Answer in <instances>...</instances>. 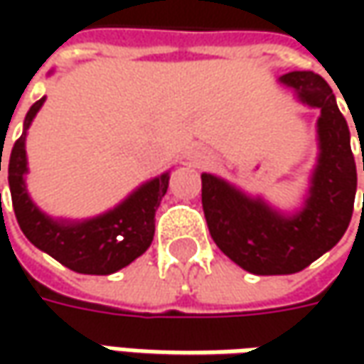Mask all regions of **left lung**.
Listing matches in <instances>:
<instances>
[{
    "label": "left lung",
    "instance_id": "obj_1",
    "mask_svg": "<svg viewBox=\"0 0 364 364\" xmlns=\"http://www.w3.org/2000/svg\"><path fill=\"white\" fill-rule=\"evenodd\" d=\"M44 105V97L30 107L26 127L20 139L11 147L7 180L11 204L21 232L40 251L48 253L64 267L89 275H109L129 265L133 259L144 255L154 241L156 210L161 196L168 190V174H160L135 188L115 208L99 217L68 223L54 220L44 215L30 198L23 176L28 172L26 160V129ZM1 170V154H0ZM1 208V196H0Z\"/></svg>",
    "mask_w": 364,
    "mask_h": 364
}]
</instances>
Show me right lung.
Listing matches in <instances>:
<instances>
[{
	"instance_id": "obj_1",
	"label": "right lung",
	"mask_w": 364,
	"mask_h": 364,
	"mask_svg": "<svg viewBox=\"0 0 364 364\" xmlns=\"http://www.w3.org/2000/svg\"><path fill=\"white\" fill-rule=\"evenodd\" d=\"M282 82L304 103L320 109V160L308 206L298 217L284 218L263 204L245 200L217 176L203 174V208L210 237L237 265L257 275L301 272L332 249L350 223L357 194L350 133L332 89L308 73H289Z\"/></svg>"
}]
</instances>
